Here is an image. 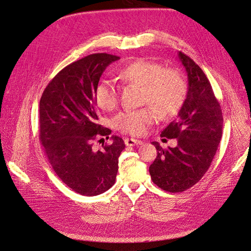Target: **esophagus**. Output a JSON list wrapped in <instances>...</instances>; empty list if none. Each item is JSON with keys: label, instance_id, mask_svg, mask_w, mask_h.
<instances>
[{"label": "esophagus", "instance_id": "esophagus-1", "mask_svg": "<svg viewBox=\"0 0 251 251\" xmlns=\"http://www.w3.org/2000/svg\"><path fill=\"white\" fill-rule=\"evenodd\" d=\"M125 145L127 147L140 146V145H142V141L141 140H137V139H132V138H126V139H125Z\"/></svg>", "mask_w": 251, "mask_h": 251}]
</instances>
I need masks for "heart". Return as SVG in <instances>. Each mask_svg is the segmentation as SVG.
I'll list each match as a JSON object with an SVG mask.
<instances>
[{
	"label": "heart",
	"mask_w": 251,
	"mask_h": 251,
	"mask_svg": "<svg viewBox=\"0 0 251 251\" xmlns=\"http://www.w3.org/2000/svg\"><path fill=\"white\" fill-rule=\"evenodd\" d=\"M119 77L124 84L141 87L139 110L122 111L114 116L115 129L130 136H141L156 121L174 116L182 106L186 85L181 74L174 69H164L161 63L148 58H138L122 68ZM95 102L103 111H111L119 103V92L111 81H101L95 88ZM157 113L155 114V112Z\"/></svg>",
	"instance_id": "heart-1"
}]
</instances>
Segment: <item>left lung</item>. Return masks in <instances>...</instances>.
<instances>
[{
  "mask_svg": "<svg viewBox=\"0 0 251 251\" xmlns=\"http://www.w3.org/2000/svg\"><path fill=\"white\" fill-rule=\"evenodd\" d=\"M188 73L189 86L178 119L170 123L161 137L177 138L175 148L163 149L153 142L157 156L149 172L158 188L177 193L190 189L209 168L222 137L223 116L209 79L199 65L179 51Z\"/></svg>",
  "mask_w": 251,
  "mask_h": 251,
  "instance_id": "8db88e82",
  "label": "left lung"
}]
</instances>
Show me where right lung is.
<instances>
[{
	"mask_svg": "<svg viewBox=\"0 0 251 251\" xmlns=\"http://www.w3.org/2000/svg\"><path fill=\"white\" fill-rule=\"evenodd\" d=\"M120 57L99 52L74 61L57 73L40 100V141L56 175L72 191L99 195L115 183L122 138L95 150L94 141L111 130L98 124L95 88L101 74ZM98 140V141H100Z\"/></svg>",
	"mask_w": 251,
	"mask_h": 251,
	"instance_id": "right-lung-1",
	"label": "right lung"
}]
</instances>
